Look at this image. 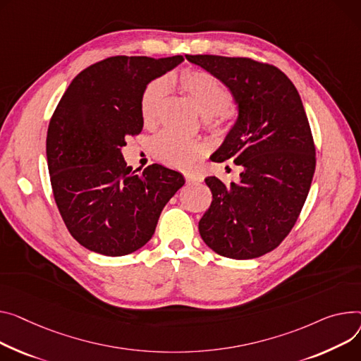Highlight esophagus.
Instances as JSON below:
<instances>
[{"label": "esophagus", "mask_w": 361, "mask_h": 361, "mask_svg": "<svg viewBox=\"0 0 361 361\" xmlns=\"http://www.w3.org/2000/svg\"><path fill=\"white\" fill-rule=\"evenodd\" d=\"M184 177H185L187 184H193V183H199V181H202V177H200V176H197V174H193V173H188V174H185Z\"/></svg>", "instance_id": "obj_1"}]
</instances>
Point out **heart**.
<instances>
[{
  "instance_id": "heart-1",
  "label": "heart",
  "mask_w": 361,
  "mask_h": 361,
  "mask_svg": "<svg viewBox=\"0 0 361 361\" xmlns=\"http://www.w3.org/2000/svg\"><path fill=\"white\" fill-rule=\"evenodd\" d=\"M177 82L206 117L224 113L232 103L231 92L204 71L184 69L177 75ZM165 94L166 82L164 80H155L143 90L140 99L143 123H155ZM151 151L154 158L166 166L190 170L203 157L204 148L196 139H188L173 132H162L152 140Z\"/></svg>"
}]
</instances>
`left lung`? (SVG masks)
I'll list each match as a JSON object with an SVG mask.
<instances>
[{
    "label": "left lung",
    "mask_w": 361,
    "mask_h": 361,
    "mask_svg": "<svg viewBox=\"0 0 361 361\" xmlns=\"http://www.w3.org/2000/svg\"><path fill=\"white\" fill-rule=\"evenodd\" d=\"M222 81L238 104V118L213 162L243 166L238 183L204 181L210 207L199 222L216 254L251 259L277 248L295 226L315 173V143L293 82L250 58L185 55Z\"/></svg>",
    "instance_id": "8db88e82"
}]
</instances>
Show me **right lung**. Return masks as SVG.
<instances>
[{
  "label": "right lung",
  "mask_w": 361,
  "mask_h": 361,
  "mask_svg": "<svg viewBox=\"0 0 361 361\" xmlns=\"http://www.w3.org/2000/svg\"><path fill=\"white\" fill-rule=\"evenodd\" d=\"M183 61L111 56L81 71L62 95L47 129V168L69 233L90 251L120 257L142 248L185 183L159 164L137 174L122 154L143 128V90Z\"/></svg>",
  "instance_id": "1"
}]
</instances>
